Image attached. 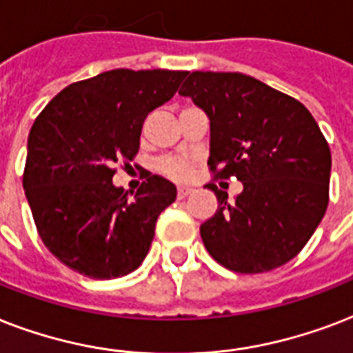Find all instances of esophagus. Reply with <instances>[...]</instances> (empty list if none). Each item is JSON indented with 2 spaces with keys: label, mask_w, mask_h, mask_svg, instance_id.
Wrapping results in <instances>:
<instances>
[{
  "label": "esophagus",
  "mask_w": 353,
  "mask_h": 353,
  "mask_svg": "<svg viewBox=\"0 0 353 353\" xmlns=\"http://www.w3.org/2000/svg\"><path fill=\"white\" fill-rule=\"evenodd\" d=\"M191 188H188V185H179V199H184V196H188L191 193Z\"/></svg>",
  "instance_id": "1"
}]
</instances>
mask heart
<instances>
[{
    "label": "heart",
    "mask_w": 353,
    "mask_h": 353,
    "mask_svg": "<svg viewBox=\"0 0 353 353\" xmlns=\"http://www.w3.org/2000/svg\"><path fill=\"white\" fill-rule=\"evenodd\" d=\"M158 169L171 179L185 180L193 174V163L184 158H163L158 162Z\"/></svg>",
    "instance_id": "obj_1"
}]
</instances>
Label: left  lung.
Returning a JSON list of instances; mask_svg holds the SVG:
<instances>
[{"label": "left lung", "instance_id": "left-lung-1", "mask_svg": "<svg viewBox=\"0 0 353 353\" xmlns=\"http://www.w3.org/2000/svg\"><path fill=\"white\" fill-rule=\"evenodd\" d=\"M180 95L210 117L214 179L236 176L243 191L201 225L210 256L226 269L258 274L285 265L310 241L330 201L332 152L300 101L243 73H185Z\"/></svg>", "mask_w": 353, "mask_h": 353}]
</instances>
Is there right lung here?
Listing matches in <instances>:
<instances>
[{"instance_id": "obj_1", "label": "right lung", "mask_w": 353, "mask_h": 353, "mask_svg": "<svg viewBox=\"0 0 353 353\" xmlns=\"http://www.w3.org/2000/svg\"><path fill=\"white\" fill-rule=\"evenodd\" d=\"M184 77L171 70L99 73L65 86L32 123L23 190L43 245L65 267L110 280L145 259L176 188L147 173L128 199L112 184L114 165L136 157L145 117Z\"/></svg>"}]
</instances>
